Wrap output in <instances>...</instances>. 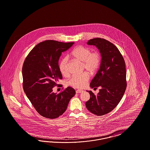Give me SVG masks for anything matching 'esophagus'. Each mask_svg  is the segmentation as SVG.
I'll return each instance as SVG.
<instances>
[{
  "label": "esophagus",
  "mask_w": 150,
  "mask_h": 150,
  "mask_svg": "<svg viewBox=\"0 0 150 150\" xmlns=\"http://www.w3.org/2000/svg\"><path fill=\"white\" fill-rule=\"evenodd\" d=\"M83 92V91H81V90H79V89H78V90H76V93H82Z\"/></svg>",
  "instance_id": "1"
}]
</instances>
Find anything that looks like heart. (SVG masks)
<instances>
[{"mask_svg":"<svg viewBox=\"0 0 150 150\" xmlns=\"http://www.w3.org/2000/svg\"><path fill=\"white\" fill-rule=\"evenodd\" d=\"M71 57L82 62L83 71H87L91 74L97 71L100 62V56L97 51H91V50L83 46L76 47L72 51ZM59 71L64 76H67L69 74L67 67V59L66 57L63 58L58 65ZM90 76L87 72L78 75H74L67 82L69 86L75 88H84L88 81Z\"/></svg>","mask_w":150,"mask_h":150,"instance_id":"1","label":"heart"}]
</instances>
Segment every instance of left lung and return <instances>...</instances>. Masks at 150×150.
<instances>
[{
  "label": "left lung",
  "mask_w": 150,
  "mask_h": 150,
  "mask_svg": "<svg viewBox=\"0 0 150 150\" xmlns=\"http://www.w3.org/2000/svg\"><path fill=\"white\" fill-rule=\"evenodd\" d=\"M87 44L96 45L102 59L100 69L90 84L92 88L100 87V92L95 95L87 91L91 98L86 102V107L93 114L102 116L117 106L125 93L127 86L125 61L114 44L105 39H92Z\"/></svg>",
  "instance_id": "left-lung-1"
}]
</instances>
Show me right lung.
<instances>
[{
  "label": "right lung",
  "instance_id": "add662e5",
  "mask_svg": "<svg viewBox=\"0 0 150 150\" xmlns=\"http://www.w3.org/2000/svg\"><path fill=\"white\" fill-rule=\"evenodd\" d=\"M74 42L63 43L47 40L38 44L30 52L22 66L23 89L36 111L43 117L55 119L66 111L75 94L70 86L58 94L53 92L62 76L58 67L62 52Z\"/></svg>",
  "mask_w": 150,
  "mask_h": 150
}]
</instances>
